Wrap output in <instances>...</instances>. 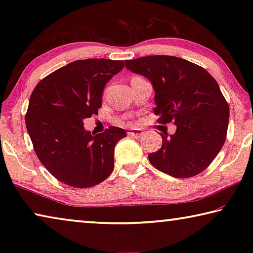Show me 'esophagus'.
I'll return each mask as SVG.
<instances>
[{
	"label": "esophagus",
	"mask_w": 253,
	"mask_h": 253,
	"mask_svg": "<svg viewBox=\"0 0 253 253\" xmlns=\"http://www.w3.org/2000/svg\"><path fill=\"white\" fill-rule=\"evenodd\" d=\"M143 134H144V131L142 129H139V128H132V129L128 131V135L134 136V137H136V138H139V137Z\"/></svg>",
	"instance_id": "34e87169"
}]
</instances>
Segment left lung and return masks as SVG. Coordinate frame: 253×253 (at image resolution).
I'll list each match as a JSON object with an SVG mask.
<instances>
[{"instance_id": "left-lung-1", "label": "left lung", "mask_w": 253, "mask_h": 253, "mask_svg": "<svg viewBox=\"0 0 253 253\" xmlns=\"http://www.w3.org/2000/svg\"><path fill=\"white\" fill-rule=\"evenodd\" d=\"M125 66L151 81L157 123L176 125L162 135V147L148 155L151 164L173 177L195 176L208 168L224 145L229 105L216 80L204 68L172 55L127 60Z\"/></svg>"}]
</instances>
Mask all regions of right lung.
I'll list each match as a JSON object with an SVG mask.
<instances>
[{
  "instance_id": "obj_1",
  "label": "right lung",
  "mask_w": 253,
  "mask_h": 253,
  "mask_svg": "<svg viewBox=\"0 0 253 253\" xmlns=\"http://www.w3.org/2000/svg\"><path fill=\"white\" fill-rule=\"evenodd\" d=\"M123 68V60H77L33 89L25 125L38 158L58 181L87 188L113 172L114 149L126 131L110 126L91 134L84 119L98 115L106 84Z\"/></svg>"
}]
</instances>
